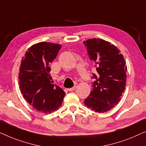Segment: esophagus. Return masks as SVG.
I'll return each mask as SVG.
<instances>
[{"label":"esophagus","instance_id":"1","mask_svg":"<svg viewBox=\"0 0 146 146\" xmlns=\"http://www.w3.org/2000/svg\"><path fill=\"white\" fill-rule=\"evenodd\" d=\"M76 86H74L72 87V88H68V90L69 92H72V91L76 89Z\"/></svg>","mask_w":146,"mask_h":146}]
</instances>
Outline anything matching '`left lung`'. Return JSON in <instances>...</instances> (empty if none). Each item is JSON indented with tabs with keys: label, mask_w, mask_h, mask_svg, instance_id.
I'll list each match as a JSON object with an SVG mask.
<instances>
[{
	"label": "left lung",
	"mask_w": 146,
	"mask_h": 146,
	"mask_svg": "<svg viewBox=\"0 0 146 146\" xmlns=\"http://www.w3.org/2000/svg\"><path fill=\"white\" fill-rule=\"evenodd\" d=\"M90 60L95 62L98 74H93L91 92L84 100L85 106L98 113L112 109L121 100L126 85L127 66L117 48L102 39L84 42Z\"/></svg>",
	"instance_id": "8db88e82"
}]
</instances>
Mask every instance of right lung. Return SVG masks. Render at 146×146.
Instances as JSON below:
<instances>
[{"label": "right lung", "instance_id": "right-lung-1", "mask_svg": "<svg viewBox=\"0 0 146 146\" xmlns=\"http://www.w3.org/2000/svg\"><path fill=\"white\" fill-rule=\"evenodd\" d=\"M62 46L39 42L26 52L19 74L20 89L23 97L36 111L50 113L58 109L65 92L52 84L50 63L56 58Z\"/></svg>", "mask_w": 146, "mask_h": 146}]
</instances>
